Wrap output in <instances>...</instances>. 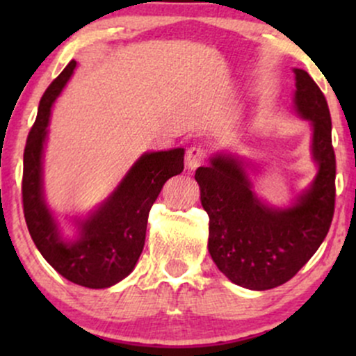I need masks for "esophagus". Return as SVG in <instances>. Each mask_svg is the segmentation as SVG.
Returning <instances> with one entry per match:
<instances>
[{"label": "esophagus", "instance_id": "1", "mask_svg": "<svg viewBox=\"0 0 356 356\" xmlns=\"http://www.w3.org/2000/svg\"><path fill=\"white\" fill-rule=\"evenodd\" d=\"M209 157V152H207L206 147L202 145H192L187 149V154H186V164H187V169L194 170L197 169L199 165L204 164V161Z\"/></svg>", "mask_w": 356, "mask_h": 356}]
</instances>
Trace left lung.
Returning <instances> with one entry per match:
<instances>
[{"label":"left lung","mask_w":356,"mask_h":356,"mask_svg":"<svg viewBox=\"0 0 356 356\" xmlns=\"http://www.w3.org/2000/svg\"><path fill=\"white\" fill-rule=\"evenodd\" d=\"M296 73V108L313 124V155L320 172L313 187L284 211L263 206L234 159L214 157L195 170L209 214V252L232 283L248 289L284 284L309 261L328 234L334 214L337 159L325 95L305 70Z\"/></svg>","instance_id":"left-lung-1"}]
</instances>
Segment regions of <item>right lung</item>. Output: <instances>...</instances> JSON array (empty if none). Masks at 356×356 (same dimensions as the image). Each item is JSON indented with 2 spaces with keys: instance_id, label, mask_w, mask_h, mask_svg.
Returning <instances> with one entry per match:
<instances>
[{
  "instance_id": "obj_1",
  "label": "right lung",
  "mask_w": 356,
  "mask_h": 356,
  "mask_svg": "<svg viewBox=\"0 0 356 356\" xmlns=\"http://www.w3.org/2000/svg\"><path fill=\"white\" fill-rule=\"evenodd\" d=\"M75 67L76 61H70L40 100L23 154V212L31 239L44 259L72 283L100 289L124 280L137 264L150 207L164 184L184 170V149L142 155L112 197L81 224L80 239L63 243L43 202L42 152L51 104Z\"/></svg>"
}]
</instances>
